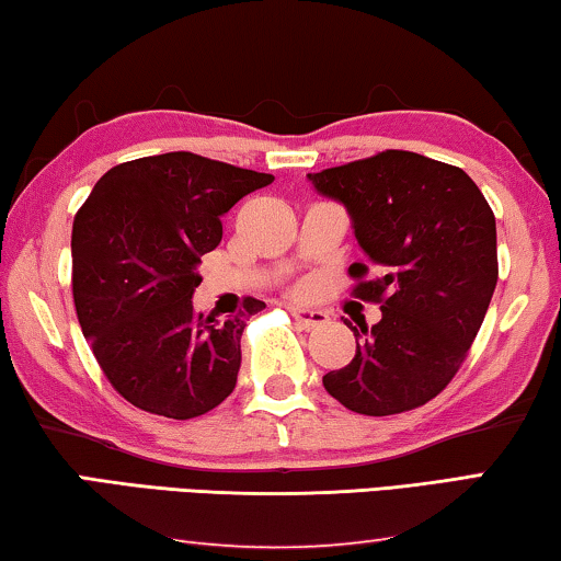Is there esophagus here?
I'll list each match as a JSON object with an SVG mask.
<instances>
[{
  "mask_svg": "<svg viewBox=\"0 0 561 561\" xmlns=\"http://www.w3.org/2000/svg\"><path fill=\"white\" fill-rule=\"evenodd\" d=\"M290 316L296 318V323L300 329H318V325H325L329 323V313H323V310H313V308H300V306H290Z\"/></svg>",
  "mask_w": 561,
  "mask_h": 561,
  "instance_id": "34e87169",
  "label": "esophagus"
}]
</instances>
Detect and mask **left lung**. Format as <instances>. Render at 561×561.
I'll return each mask as SVG.
<instances>
[{
  "instance_id": "obj_1",
  "label": "left lung",
  "mask_w": 561,
  "mask_h": 561,
  "mask_svg": "<svg viewBox=\"0 0 561 561\" xmlns=\"http://www.w3.org/2000/svg\"><path fill=\"white\" fill-rule=\"evenodd\" d=\"M321 195L351 215L353 236L381 278L353 293L381 306L376 325H351L356 356L323 376L343 407L366 416L424 407L449 386L484 323L494 296L496 220L461 168L419 152L386 150L310 172Z\"/></svg>"
}]
</instances>
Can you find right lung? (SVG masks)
I'll list each match as a JSON object with an SVG mask.
<instances>
[{"instance_id":"obj_1","label":"right lung","mask_w":561,"mask_h":561,"mask_svg":"<svg viewBox=\"0 0 561 561\" xmlns=\"http://www.w3.org/2000/svg\"><path fill=\"white\" fill-rule=\"evenodd\" d=\"M273 175L165 152L123 162L98 180L72 226V296L107 381L133 407L195 419L228 399L240 368L248 298L238 316L193 310L201 255L218 248L226 215Z\"/></svg>"}]
</instances>
